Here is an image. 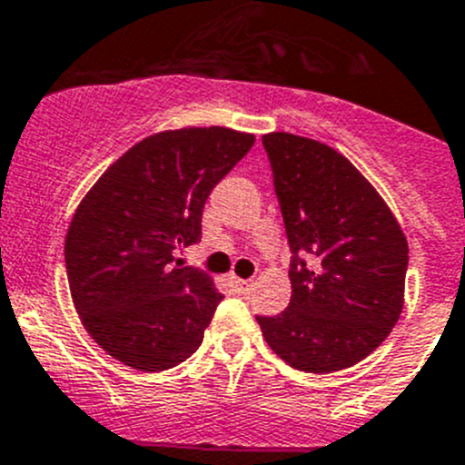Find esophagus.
<instances>
[{
	"label": "esophagus",
	"instance_id": "obj_1",
	"mask_svg": "<svg viewBox=\"0 0 465 465\" xmlns=\"http://www.w3.org/2000/svg\"><path fill=\"white\" fill-rule=\"evenodd\" d=\"M233 284H236V289L238 292H250V289H252L254 286V280H238V277H233Z\"/></svg>",
	"mask_w": 465,
	"mask_h": 465
}]
</instances>
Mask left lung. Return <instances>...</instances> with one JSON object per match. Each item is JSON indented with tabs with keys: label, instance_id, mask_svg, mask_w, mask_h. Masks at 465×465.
<instances>
[{
	"label": "left lung",
	"instance_id": "left-lung-1",
	"mask_svg": "<svg viewBox=\"0 0 465 465\" xmlns=\"http://www.w3.org/2000/svg\"><path fill=\"white\" fill-rule=\"evenodd\" d=\"M262 142L292 250V301L257 321L296 370H346L399 321L409 242L381 194L335 149L289 133Z\"/></svg>",
	"mask_w": 465,
	"mask_h": 465
}]
</instances>
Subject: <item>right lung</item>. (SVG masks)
<instances>
[{"label": "right lung", "mask_w": 465, "mask_h": 465, "mask_svg": "<svg viewBox=\"0 0 465 465\" xmlns=\"http://www.w3.org/2000/svg\"><path fill=\"white\" fill-rule=\"evenodd\" d=\"M252 146L254 134L218 125L151 134L82 199L64 250L68 284L112 358L163 371L199 349L223 293L173 252L199 242L208 194Z\"/></svg>", "instance_id": "obj_1"}]
</instances>
